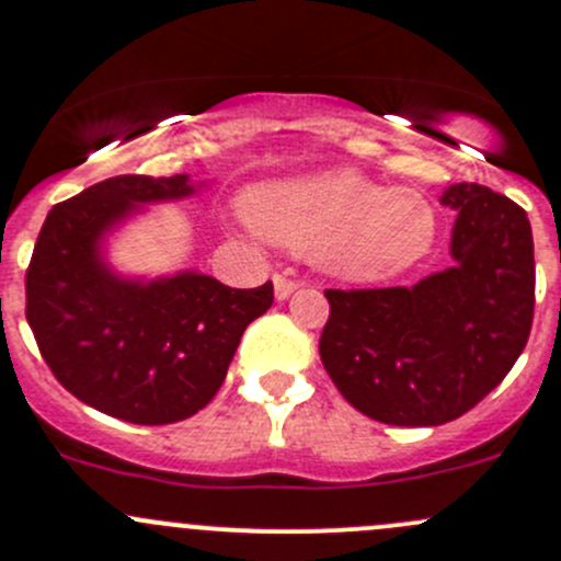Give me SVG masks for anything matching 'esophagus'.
<instances>
[{
	"instance_id": "1",
	"label": "esophagus",
	"mask_w": 561,
	"mask_h": 561,
	"mask_svg": "<svg viewBox=\"0 0 561 561\" xmlns=\"http://www.w3.org/2000/svg\"><path fill=\"white\" fill-rule=\"evenodd\" d=\"M296 287H298V282L293 279V276L274 274V293H276V298H279V301H285V298L290 296V293L296 290Z\"/></svg>"
}]
</instances>
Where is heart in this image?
I'll use <instances>...</instances> for the list:
<instances>
[{
    "mask_svg": "<svg viewBox=\"0 0 561 561\" xmlns=\"http://www.w3.org/2000/svg\"><path fill=\"white\" fill-rule=\"evenodd\" d=\"M249 217L265 239L312 252L322 268L355 282L412 268L437 239V211L421 192L388 190L355 171L263 186Z\"/></svg>",
    "mask_w": 561,
    "mask_h": 561,
    "instance_id": "obj_1",
    "label": "heart"
}]
</instances>
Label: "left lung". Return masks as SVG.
Returning <instances> with one entry per match:
<instances>
[{"instance_id": "left-lung-1", "label": "left lung", "mask_w": 561, "mask_h": 561, "mask_svg": "<svg viewBox=\"0 0 561 561\" xmlns=\"http://www.w3.org/2000/svg\"><path fill=\"white\" fill-rule=\"evenodd\" d=\"M454 265L415 287L325 290L320 358L339 393L388 426H443L491 393L535 317L526 211L480 184H454Z\"/></svg>"}]
</instances>
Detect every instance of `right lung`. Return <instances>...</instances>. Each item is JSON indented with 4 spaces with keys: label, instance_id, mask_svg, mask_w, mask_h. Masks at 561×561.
Here are the masks:
<instances>
[{
    "label": "right lung",
    "instance_id": "right-lung-1",
    "mask_svg": "<svg viewBox=\"0 0 561 561\" xmlns=\"http://www.w3.org/2000/svg\"><path fill=\"white\" fill-rule=\"evenodd\" d=\"M179 175H116L56 203L26 268V320L56 380L105 415L140 426L184 421L225 382L247 325L268 312L274 285L236 290L206 274L124 282L100 239L138 203L173 201Z\"/></svg>",
    "mask_w": 561,
    "mask_h": 561
}]
</instances>
